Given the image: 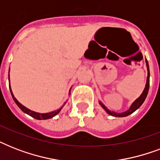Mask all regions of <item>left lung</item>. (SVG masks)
Segmentation results:
<instances>
[{"instance_id": "1", "label": "left lung", "mask_w": 160, "mask_h": 160, "mask_svg": "<svg viewBox=\"0 0 160 160\" xmlns=\"http://www.w3.org/2000/svg\"><path fill=\"white\" fill-rule=\"evenodd\" d=\"M145 63H146V67H147V70H148V76H147V80H146V84H145V87H144V90H143V92L142 94L139 96V98H137L136 100H134V102L132 103L131 105L129 106V108L127 110L124 112H121V113H116V112L114 111H111V110H109L106 106H105L104 104H103L101 101H99L100 103V105H101L103 109H105V111H106L107 114H109V115H111V116H114V117H125L128 116L129 114H131L132 113H134L135 110L139 109V107L141 106L142 104L144 102V100L146 99L147 95H148V92H149V63L147 61L146 58H145Z\"/></svg>"}]
</instances>
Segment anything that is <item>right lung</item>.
<instances>
[{"label":"right lung","instance_id":"right-lung-1","mask_svg":"<svg viewBox=\"0 0 160 160\" xmlns=\"http://www.w3.org/2000/svg\"><path fill=\"white\" fill-rule=\"evenodd\" d=\"M9 73H10V70H9ZM8 80H9V82H10V74L8 75ZM9 86H10V90H11V95H12V98H13L14 101L16 102L17 106H18L19 108H20V109L24 112V113L29 114L30 116L33 117V118H35V119H40V120H41V119H51V118H53L54 116H55L56 114L60 113L61 109H62L63 107H64V105H65V104H66V102H67V101H65V102L63 104L62 106L60 107V109H56V110H54V111L49 112V113H38V112H35L33 111V110H31V109H29L28 108H26V106H24L23 105H21V103L19 102L18 100H16V98H15V96H14L13 93H12V90H11V85H9ZM70 90H71V88H70V91H69V95L70 94Z\"/></svg>","mask_w":160,"mask_h":160}]
</instances>
